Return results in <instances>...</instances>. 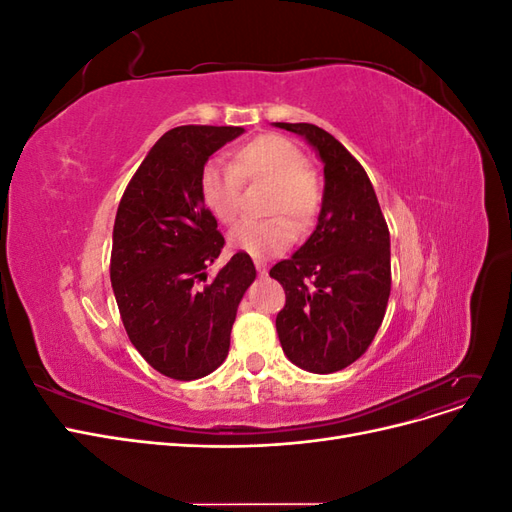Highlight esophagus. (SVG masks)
<instances>
[{
	"label": "esophagus",
	"instance_id": "1",
	"mask_svg": "<svg viewBox=\"0 0 512 512\" xmlns=\"http://www.w3.org/2000/svg\"><path fill=\"white\" fill-rule=\"evenodd\" d=\"M254 265H256V271H258L260 275H267V262H262V260H256V262H254Z\"/></svg>",
	"mask_w": 512,
	"mask_h": 512
}]
</instances>
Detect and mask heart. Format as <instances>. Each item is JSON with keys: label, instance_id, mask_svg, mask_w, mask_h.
<instances>
[{"label": "heart", "instance_id": "b5f03b06", "mask_svg": "<svg viewBox=\"0 0 512 512\" xmlns=\"http://www.w3.org/2000/svg\"><path fill=\"white\" fill-rule=\"evenodd\" d=\"M241 183H269L265 200L267 220H245L230 230L232 250L265 258L284 252L294 241L292 221L305 230L322 209V183L307 168L303 151L280 134H260L241 143L232 153V168L207 162L200 170L198 192L215 220L230 224L241 207ZM288 214L290 221L285 218Z\"/></svg>", "mask_w": 512, "mask_h": 512}]
</instances>
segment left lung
Listing matches in <instances>:
<instances>
[{
  "mask_svg": "<svg viewBox=\"0 0 512 512\" xmlns=\"http://www.w3.org/2000/svg\"><path fill=\"white\" fill-rule=\"evenodd\" d=\"M303 136L324 164L316 230L269 271L286 290L275 318L288 359L312 374L348 367L374 342L391 294V237L365 168L314 123H275Z\"/></svg>",
  "mask_w": 512,
  "mask_h": 512,
  "instance_id": "left-lung-1",
  "label": "left lung"
}]
</instances>
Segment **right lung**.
Masks as SVG:
<instances>
[{"instance_id":"obj_1","label":"right lung","mask_w":512,"mask_h":512,"mask_svg":"<svg viewBox=\"0 0 512 512\" xmlns=\"http://www.w3.org/2000/svg\"><path fill=\"white\" fill-rule=\"evenodd\" d=\"M243 132L237 126L168 130L117 209L111 284L123 327L143 359L173 380H198L224 363L237 307L256 280L245 252L207 280L224 237L198 192L211 153Z\"/></svg>"}]
</instances>
